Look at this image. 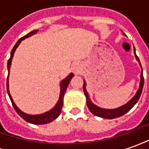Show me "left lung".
<instances>
[{
	"instance_id": "obj_1",
	"label": "left lung",
	"mask_w": 149,
	"mask_h": 149,
	"mask_svg": "<svg viewBox=\"0 0 149 149\" xmlns=\"http://www.w3.org/2000/svg\"><path fill=\"white\" fill-rule=\"evenodd\" d=\"M134 52L135 56H136V58L137 60L140 65L141 66V61L138 58V56L136 54V50H135L134 48ZM142 67V66H141ZM143 87H144V76H143V70L141 72V83H140V88L138 89L137 93L135 95V97L132 99L129 102L123 105V106L120 107L118 109H101V108H99L97 107V105H95L93 104L91 102L90 99H89V97H88V94L87 93V91L85 89V82H84V86H83V90H84V93L85 94V97H86V103H87V106L88 108V109L90 110V112L95 116H100V117H102V118H106V119H113L116 118V117H120L121 116L125 115L126 112H128L129 110L131 109L132 107L134 106L136 103L137 102L139 98L141 97V93H142V90H143Z\"/></svg>"
}]
</instances>
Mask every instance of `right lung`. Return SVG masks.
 Returning a JSON list of instances; mask_svg holds the SVG:
<instances>
[{
	"label": "right lung",
	"mask_w": 149,
	"mask_h": 149,
	"mask_svg": "<svg viewBox=\"0 0 149 149\" xmlns=\"http://www.w3.org/2000/svg\"><path fill=\"white\" fill-rule=\"evenodd\" d=\"M37 30H33L29 33L27 35H25L24 37H22L20 40H18V41L16 43V45H14V47L13 48L11 52V55H10V58L8 60V64H7V68H8V74H9V69H10V65H11L12 59H13V54H14V52L16 49L17 48V46L20 45V43L21 42L22 40L25 39L27 37H30L33 34H35L37 33ZM8 77H7V83H6V86H7V92H8V97L10 98V100H11L12 104L14 108V109L16 112H17V114L21 118H23L24 120H26L29 123H31V124H34V125H44V124H48V123H50L52 120H54L55 119H56L59 116V115L61 114V112L62 107H63V104H64V96H65V93L66 92V89L68 88V85L69 84V81H71L72 77L74 76L73 73H70L68 77H66L64 80L62 81L61 84V95H60V98H59V100L57 104H56V106L51 109L49 112H45V113H43V114H40V115H28L26 113H24L23 112H21V110L18 109L17 105L15 104V103L13 102V100L12 99V97L10 93H9V90H8Z\"/></svg>",
	"instance_id": "1"
}]
</instances>
